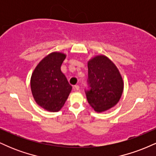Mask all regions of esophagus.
I'll list each match as a JSON object with an SVG mask.
<instances>
[{
  "mask_svg": "<svg viewBox=\"0 0 156 156\" xmlns=\"http://www.w3.org/2000/svg\"><path fill=\"white\" fill-rule=\"evenodd\" d=\"M74 89H76V90L78 91V90H79V89H80V87H79V86H78V85H76V86H75V87H74Z\"/></svg>",
  "mask_w": 156,
  "mask_h": 156,
  "instance_id": "34e87169",
  "label": "esophagus"
}]
</instances>
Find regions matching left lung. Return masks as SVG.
Segmentation results:
<instances>
[{"label":"left lung","mask_w":156,"mask_h":156,"mask_svg":"<svg viewBox=\"0 0 156 156\" xmlns=\"http://www.w3.org/2000/svg\"><path fill=\"white\" fill-rule=\"evenodd\" d=\"M90 90L87 91V101L96 112L113 108L120 100L124 82L119 69L105 55H97L88 61Z\"/></svg>","instance_id":"left-lung-1"}]
</instances>
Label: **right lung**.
I'll return each mask as SVG.
<instances>
[{
	"mask_svg": "<svg viewBox=\"0 0 156 156\" xmlns=\"http://www.w3.org/2000/svg\"><path fill=\"white\" fill-rule=\"evenodd\" d=\"M66 56L62 52H52L39 62L31 74L30 83L34 99L48 112L61 110L73 89L61 70Z\"/></svg>",
	"mask_w": 156,
	"mask_h": 156,
	"instance_id": "1",
	"label": "right lung"
}]
</instances>
